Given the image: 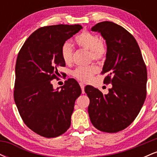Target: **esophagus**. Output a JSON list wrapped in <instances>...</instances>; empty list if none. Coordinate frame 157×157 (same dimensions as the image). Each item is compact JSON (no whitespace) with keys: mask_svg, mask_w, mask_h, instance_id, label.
<instances>
[{"mask_svg":"<svg viewBox=\"0 0 157 157\" xmlns=\"http://www.w3.org/2000/svg\"><path fill=\"white\" fill-rule=\"evenodd\" d=\"M80 87H81V89H82V93L84 94L85 93V90H84V89H85V85L82 83V82H80Z\"/></svg>","mask_w":157,"mask_h":157,"instance_id":"obj_1","label":"esophagus"}]
</instances>
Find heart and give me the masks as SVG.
<instances>
[{"instance_id": "obj_1", "label": "heart", "mask_w": 157, "mask_h": 157, "mask_svg": "<svg viewBox=\"0 0 157 157\" xmlns=\"http://www.w3.org/2000/svg\"><path fill=\"white\" fill-rule=\"evenodd\" d=\"M75 43L81 48L89 50L91 60L100 61L105 59L108 52L105 41L100 39L97 34L85 31L77 35ZM60 55L66 63L72 61L73 48L68 42H65L60 48ZM98 71L96 65L91 64L87 66H79L72 71V76L82 82H88Z\"/></svg>"}]
</instances>
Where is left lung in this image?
<instances>
[{
	"label": "left lung",
	"mask_w": 157,
	"mask_h": 157,
	"mask_svg": "<svg viewBox=\"0 0 157 157\" xmlns=\"http://www.w3.org/2000/svg\"><path fill=\"white\" fill-rule=\"evenodd\" d=\"M91 31L99 32L108 46L101 74L104 83H111L103 94L91 86L85 87L90 100L88 108L92 125L102 132L117 133L130 125L146 98L147 68L139 45L129 32L111 21L98 23Z\"/></svg>",
	"instance_id": "left-lung-1"
}]
</instances>
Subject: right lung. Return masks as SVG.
<instances>
[{"label": "right lung", "mask_w": 157, "mask_h": 157, "mask_svg": "<svg viewBox=\"0 0 157 157\" xmlns=\"http://www.w3.org/2000/svg\"><path fill=\"white\" fill-rule=\"evenodd\" d=\"M81 29L79 24L41 27L17 55L14 100L23 122L44 137L60 136L71 125L75 100L82 92L80 86L71 78L55 90L51 81L57 78V68L66 66L61 46Z\"/></svg>", "instance_id": "1"}]
</instances>
